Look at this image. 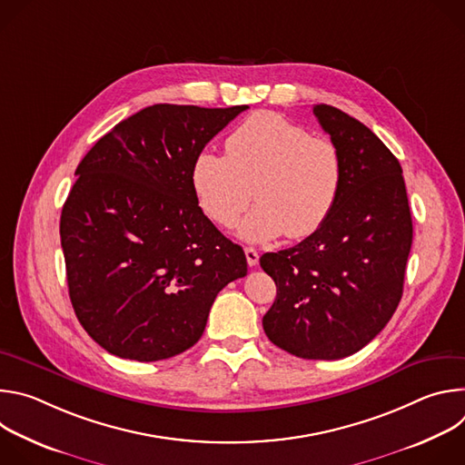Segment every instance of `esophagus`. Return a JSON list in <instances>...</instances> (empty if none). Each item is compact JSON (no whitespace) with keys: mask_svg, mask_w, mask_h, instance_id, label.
Segmentation results:
<instances>
[{"mask_svg":"<svg viewBox=\"0 0 465 465\" xmlns=\"http://www.w3.org/2000/svg\"><path fill=\"white\" fill-rule=\"evenodd\" d=\"M244 255H246V261H248L250 267H255V264L259 262V253H257V250H253V248H244Z\"/></svg>","mask_w":465,"mask_h":465,"instance_id":"1","label":"esophagus"}]
</instances>
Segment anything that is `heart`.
I'll return each mask as SVG.
<instances>
[{
	"instance_id": "1",
	"label": "heart",
	"mask_w": 465,
	"mask_h": 465,
	"mask_svg": "<svg viewBox=\"0 0 465 465\" xmlns=\"http://www.w3.org/2000/svg\"><path fill=\"white\" fill-rule=\"evenodd\" d=\"M191 185L206 215L239 237L264 242L287 233L312 235L333 212L342 185V156L337 145L274 112L244 119L226 140V154L203 151L193 162Z\"/></svg>"
}]
</instances>
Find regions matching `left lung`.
Returning a JSON list of instances; mask_svg holds the SVG:
<instances>
[{
  "instance_id": "1",
  "label": "left lung",
  "mask_w": 465,
  "mask_h": 465,
  "mask_svg": "<svg viewBox=\"0 0 465 465\" xmlns=\"http://www.w3.org/2000/svg\"><path fill=\"white\" fill-rule=\"evenodd\" d=\"M312 112L342 156V185L320 230L261 255L278 287L262 329L291 355L335 361L371 342L400 305L412 217L403 169L373 132L335 106Z\"/></svg>"
}]
</instances>
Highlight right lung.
I'll return each instance as SVG.
<instances>
[{
	"instance_id": "right-lung-1",
	"label": "right lung",
	"mask_w": 465,
	"mask_h": 465,
	"mask_svg": "<svg viewBox=\"0 0 465 465\" xmlns=\"http://www.w3.org/2000/svg\"><path fill=\"white\" fill-rule=\"evenodd\" d=\"M248 106L154 104L83 158L60 215L70 300L108 353L154 362L203 337L217 294L246 257L198 206L191 167Z\"/></svg>"
}]
</instances>
